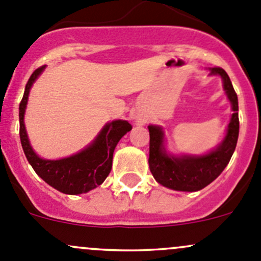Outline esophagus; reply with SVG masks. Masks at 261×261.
Here are the masks:
<instances>
[{
  "label": "esophagus",
  "instance_id": "1",
  "mask_svg": "<svg viewBox=\"0 0 261 261\" xmlns=\"http://www.w3.org/2000/svg\"><path fill=\"white\" fill-rule=\"evenodd\" d=\"M138 123H139V125H141V123H144V121H141V120H138Z\"/></svg>",
  "mask_w": 261,
  "mask_h": 261
}]
</instances>
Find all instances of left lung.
<instances>
[{
	"mask_svg": "<svg viewBox=\"0 0 261 261\" xmlns=\"http://www.w3.org/2000/svg\"><path fill=\"white\" fill-rule=\"evenodd\" d=\"M210 74L221 75L233 114L227 126L225 139L215 150L204 155L174 156L167 152L164 133L159 126L149 125V167L158 183L174 191L196 192L212 183L230 162L239 138V102L230 77L220 67L210 68Z\"/></svg>",
	"mask_w": 261,
	"mask_h": 261,
	"instance_id": "left-lung-1",
	"label": "left lung"
}]
</instances>
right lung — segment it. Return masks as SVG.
Listing matches in <instances>:
<instances>
[{
  "label": "right lung",
  "instance_id": "right-lung-1",
  "mask_svg": "<svg viewBox=\"0 0 261 261\" xmlns=\"http://www.w3.org/2000/svg\"><path fill=\"white\" fill-rule=\"evenodd\" d=\"M44 68L45 65L38 68L29 78L18 107L21 145L26 159L30 163L33 169L49 186L65 194L87 193L91 189L101 186L110 174L115 147L120 139L133 128V126L123 120L111 121L105 125L91 145L77 154L59 160L39 158L29 141L25 123H23V115H25L31 86L41 74Z\"/></svg>",
  "mask_w": 261,
  "mask_h": 261
}]
</instances>
